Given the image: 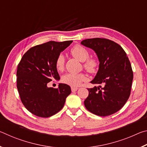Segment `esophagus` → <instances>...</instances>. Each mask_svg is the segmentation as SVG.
<instances>
[{
	"instance_id": "34e87169",
	"label": "esophagus",
	"mask_w": 147,
	"mask_h": 147,
	"mask_svg": "<svg viewBox=\"0 0 147 147\" xmlns=\"http://www.w3.org/2000/svg\"><path fill=\"white\" fill-rule=\"evenodd\" d=\"M78 89V88H77V87H71V91L73 92L76 91Z\"/></svg>"
}]
</instances>
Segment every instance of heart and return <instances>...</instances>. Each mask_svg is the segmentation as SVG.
<instances>
[{
	"label": "heart",
	"mask_w": 147,
	"mask_h": 147,
	"mask_svg": "<svg viewBox=\"0 0 147 147\" xmlns=\"http://www.w3.org/2000/svg\"><path fill=\"white\" fill-rule=\"evenodd\" d=\"M71 54L74 58L80 61H84V66L89 73H94L98 67V63L94 58H88L89 51L85 47L76 45L71 49ZM65 58L63 54H59L56 60V67L58 71H62L64 68ZM86 80V75L83 73H67L62 76L63 83L72 86H78Z\"/></svg>",
	"instance_id": "b5f03b06"
}]
</instances>
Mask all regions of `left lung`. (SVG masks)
Here are the masks:
<instances>
[{"instance_id":"8db88e82","label":"left lung","mask_w":147,"mask_h":147,"mask_svg":"<svg viewBox=\"0 0 147 147\" xmlns=\"http://www.w3.org/2000/svg\"><path fill=\"white\" fill-rule=\"evenodd\" d=\"M82 45L94 51L98 57L97 73L91 83L99 84L88 89L84 105L90 112L105 117L116 113L130 96L133 80L130 62L119 44L107 39H88Z\"/></svg>"}]
</instances>
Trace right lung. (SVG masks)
I'll use <instances>...</instances> for the list:
<instances>
[{
    "mask_svg": "<svg viewBox=\"0 0 147 147\" xmlns=\"http://www.w3.org/2000/svg\"><path fill=\"white\" fill-rule=\"evenodd\" d=\"M73 41H49L30 49L17 67V88L24 107L34 115L49 117L63 108L71 93L70 86L59 84L58 88H49L47 84L59 80L56 67L58 56Z\"/></svg>",
    "mask_w": 147,
    "mask_h": 147,
    "instance_id": "add662e5",
    "label": "right lung"
}]
</instances>
